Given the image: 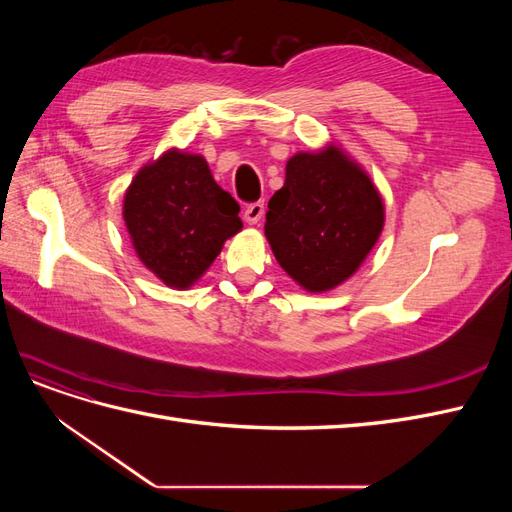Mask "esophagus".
Returning a JSON list of instances; mask_svg holds the SVG:
<instances>
[{
  "label": "esophagus",
  "mask_w": 512,
  "mask_h": 512,
  "mask_svg": "<svg viewBox=\"0 0 512 512\" xmlns=\"http://www.w3.org/2000/svg\"><path fill=\"white\" fill-rule=\"evenodd\" d=\"M262 218H265V203H252L247 205L245 211H243V220L247 224H258Z\"/></svg>",
  "instance_id": "34e87169"
}]
</instances>
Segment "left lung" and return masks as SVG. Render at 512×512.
<instances>
[{
  "instance_id": "obj_1",
  "label": "left lung",
  "mask_w": 512,
  "mask_h": 512,
  "mask_svg": "<svg viewBox=\"0 0 512 512\" xmlns=\"http://www.w3.org/2000/svg\"><path fill=\"white\" fill-rule=\"evenodd\" d=\"M384 203L348 153L327 145L286 162L284 188L269 200L265 235L280 267L307 292L352 277L380 239Z\"/></svg>"
}]
</instances>
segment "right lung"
<instances>
[{"mask_svg":"<svg viewBox=\"0 0 512 512\" xmlns=\"http://www.w3.org/2000/svg\"><path fill=\"white\" fill-rule=\"evenodd\" d=\"M134 252L168 288L194 286L243 228L239 205L198 153L177 147L138 170L123 196Z\"/></svg>","mask_w":512,"mask_h":512,"instance_id":"1","label":"right lung"}]
</instances>
